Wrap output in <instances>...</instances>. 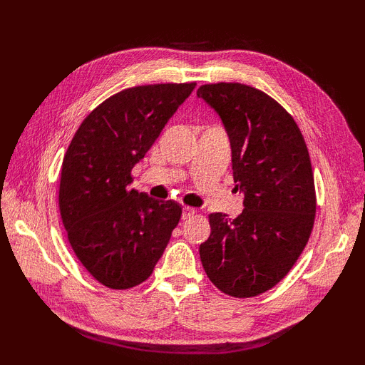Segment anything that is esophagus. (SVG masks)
Listing matches in <instances>:
<instances>
[{"mask_svg": "<svg viewBox=\"0 0 365 365\" xmlns=\"http://www.w3.org/2000/svg\"><path fill=\"white\" fill-rule=\"evenodd\" d=\"M195 213H196L195 208H191V207H183L182 218H183V220H188V218H191V216H195Z\"/></svg>", "mask_w": 365, "mask_h": 365, "instance_id": "34e87169", "label": "esophagus"}]
</instances>
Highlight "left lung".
Masks as SVG:
<instances>
[{"label":"left lung","mask_w":365,"mask_h":365,"mask_svg":"<svg viewBox=\"0 0 365 365\" xmlns=\"http://www.w3.org/2000/svg\"><path fill=\"white\" fill-rule=\"evenodd\" d=\"M220 114L232 147L235 188L245 210L235 220L212 213L199 246L208 279L235 298H251L284 279L304 250L315 221V187L307 145L274 98L240 83L197 89Z\"/></svg>","instance_id":"left-lung-1"}]
</instances>
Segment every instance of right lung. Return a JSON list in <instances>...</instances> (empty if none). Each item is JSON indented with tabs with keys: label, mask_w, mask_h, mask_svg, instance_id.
<instances>
[{
	"label": "right lung",
	"mask_w": 365,
	"mask_h": 365,
	"mask_svg": "<svg viewBox=\"0 0 365 365\" xmlns=\"http://www.w3.org/2000/svg\"><path fill=\"white\" fill-rule=\"evenodd\" d=\"M196 83L123 89L100 103L64 155L59 212L81 265L108 289L144 282L180 221L182 207L130 190L144 158Z\"/></svg>",
	"instance_id": "obj_1"
}]
</instances>
